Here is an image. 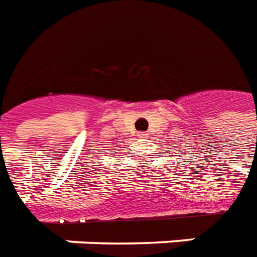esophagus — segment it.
<instances>
[{
	"mask_svg": "<svg viewBox=\"0 0 257 257\" xmlns=\"http://www.w3.org/2000/svg\"><path fill=\"white\" fill-rule=\"evenodd\" d=\"M138 137L141 138V140H147V138L149 137V134L148 133H140V134H138Z\"/></svg>",
	"mask_w": 257,
	"mask_h": 257,
	"instance_id": "34e87169",
	"label": "esophagus"
}]
</instances>
